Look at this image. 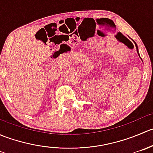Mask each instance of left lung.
<instances>
[{"label": "left lung", "mask_w": 153, "mask_h": 153, "mask_svg": "<svg viewBox=\"0 0 153 153\" xmlns=\"http://www.w3.org/2000/svg\"><path fill=\"white\" fill-rule=\"evenodd\" d=\"M133 42H134V44H135V47H136V49H137V52H138V56L140 57V55H139V52H138V46H137V44H136V43L135 42V41H133ZM140 58H141V61H142V59H141V57H140Z\"/></svg>", "instance_id": "left-lung-1"}]
</instances>
